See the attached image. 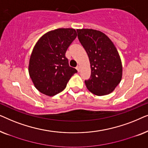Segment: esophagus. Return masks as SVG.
I'll use <instances>...</instances> for the list:
<instances>
[{"label": "esophagus", "instance_id": "esophagus-1", "mask_svg": "<svg viewBox=\"0 0 148 148\" xmlns=\"http://www.w3.org/2000/svg\"><path fill=\"white\" fill-rule=\"evenodd\" d=\"M76 69H77V70L78 72H80V71H81V66H77L76 67Z\"/></svg>", "mask_w": 148, "mask_h": 148}]
</instances>
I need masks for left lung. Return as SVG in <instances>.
<instances>
[{"label":"left lung","mask_w":148,"mask_h":148,"mask_svg":"<svg viewBox=\"0 0 148 148\" xmlns=\"http://www.w3.org/2000/svg\"><path fill=\"white\" fill-rule=\"evenodd\" d=\"M77 32L90 62V78L85 81L87 88L96 96L110 94L123 75L122 62L116 46L106 34L98 30L79 29Z\"/></svg>","instance_id":"left-lung-1"}]
</instances>
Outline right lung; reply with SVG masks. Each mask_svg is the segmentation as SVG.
<instances>
[{
	"label": "right lung",
	"instance_id": "obj_1",
	"mask_svg": "<svg viewBox=\"0 0 148 148\" xmlns=\"http://www.w3.org/2000/svg\"><path fill=\"white\" fill-rule=\"evenodd\" d=\"M77 37L75 29L59 28L44 34L34 46L28 71L35 88L42 94L53 96L66 88L77 72L69 65L66 50Z\"/></svg>",
	"mask_w": 148,
	"mask_h": 148
}]
</instances>
